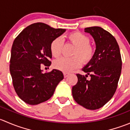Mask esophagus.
Returning <instances> with one entry per match:
<instances>
[{
  "mask_svg": "<svg viewBox=\"0 0 130 130\" xmlns=\"http://www.w3.org/2000/svg\"><path fill=\"white\" fill-rule=\"evenodd\" d=\"M63 75H64V77H65V78H67V77L69 75V73L65 72V73H63Z\"/></svg>",
  "mask_w": 130,
  "mask_h": 130,
  "instance_id": "esophagus-1",
  "label": "esophagus"
}]
</instances>
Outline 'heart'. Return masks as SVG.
I'll return each instance as SVG.
<instances>
[{
    "instance_id": "obj_1",
    "label": "heart",
    "mask_w": 130,
    "mask_h": 130,
    "mask_svg": "<svg viewBox=\"0 0 130 130\" xmlns=\"http://www.w3.org/2000/svg\"><path fill=\"white\" fill-rule=\"evenodd\" d=\"M70 43L75 46L73 53V57H61L54 61V67L64 72H70L79 67L83 63H88L94 57L95 50L89 43L88 36L80 32H74L67 36ZM63 46V40L61 37L56 38L52 41L50 51L54 57H60Z\"/></svg>"
}]
</instances>
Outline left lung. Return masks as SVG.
<instances>
[{
  "label": "left lung",
  "instance_id": "left-lung-1",
  "mask_svg": "<svg viewBox=\"0 0 130 130\" xmlns=\"http://www.w3.org/2000/svg\"><path fill=\"white\" fill-rule=\"evenodd\" d=\"M95 43L91 60L82 69L86 76L77 74L78 82L72 87L76 103L87 109L95 110L104 106L116 92L121 72L122 61L116 39L101 27L85 28ZM90 75L89 80L86 77Z\"/></svg>",
  "mask_w": 130,
  "mask_h": 130
}]
</instances>
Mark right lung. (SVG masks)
Listing matches in <instances>:
<instances>
[{
  "label": "right lung",
  "instance_id": "obj_1",
  "mask_svg": "<svg viewBox=\"0 0 130 130\" xmlns=\"http://www.w3.org/2000/svg\"><path fill=\"white\" fill-rule=\"evenodd\" d=\"M65 31L44 23H34L23 30L14 40L10 72L15 92L27 104L36 105L48 100L63 79L61 71L53 69L43 73L41 65L50 66L51 43Z\"/></svg>",
  "mask_w": 130,
  "mask_h": 130
}]
</instances>
